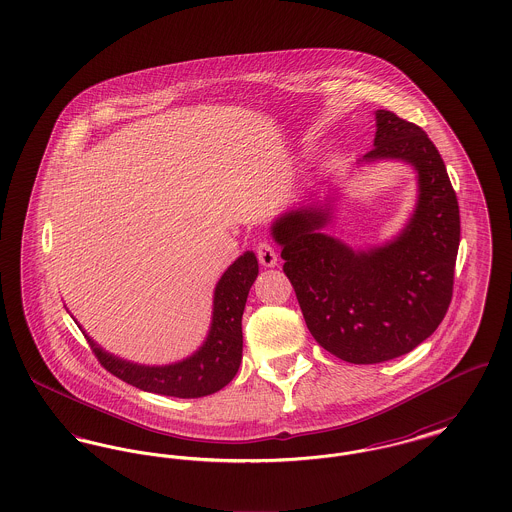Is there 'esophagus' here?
<instances>
[{
	"label": "esophagus",
	"mask_w": 512,
	"mask_h": 512,
	"mask_svg": "<svg viewBox=\"0 0 512 512\" xmlns=\"http://www.w3.org/2000/svg\"><path fill=\"white\" fill-rule=\"evenodd\" d=\"M257 259L265 268L276 267L278 265V253L268 242L257 245Z\"/></svg>",
	"instance_id": "34e87169"
}]
</instances>
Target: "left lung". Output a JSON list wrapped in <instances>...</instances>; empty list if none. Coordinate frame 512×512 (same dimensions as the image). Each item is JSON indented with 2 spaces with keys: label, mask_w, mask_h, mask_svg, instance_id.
Returning a JSON list of instances; mask_svg holds the SVG:
<instances>
[{
  "label": "left lung",
  "mask_w": 512,
  "mask_h": 512,
  "mask_svg": "<svg viewBox=\"0 0 512 512\" xmlns=\"http://www.w3.org/2000/svg\"><path fill=\"white\" fill-rule=\"evenodd\" d=\"M413 167L418 197L405 228L386 244L355 249L326 234L336 197L301 205L272 222L309 332L353 365H376L413 351L445 317L461 217L445 163L428 134L395 113L376 111L374 149L359 163Z\"/></svg>",
  "instance_id": "8db88e82"
}]
</instances>
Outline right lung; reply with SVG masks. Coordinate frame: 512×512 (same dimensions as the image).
Listing matches in <instances>:
<instances>
[{
	"mask_svg": "<svg viewBox=\"0 0 512 512\" xmlns=\"http://www.w3.org/2000/svg\"><path fill=\"white\" fill-rule=\"evenodd\" d=\"M259 274L253 251H245L220 276L213 295V317L209 334L194 355L172 365L149 366L124 361L107 353L78 324L103 368L122 382L159 395L180 399L205 397L232 382L242 363L244 334L242 317L249 290Z\"/></svg>",
	"mask_w": 512,
	"mask_h": 512,
	"instance_id": "obj_1",
	"label": "right lung"
}]
</instances>
